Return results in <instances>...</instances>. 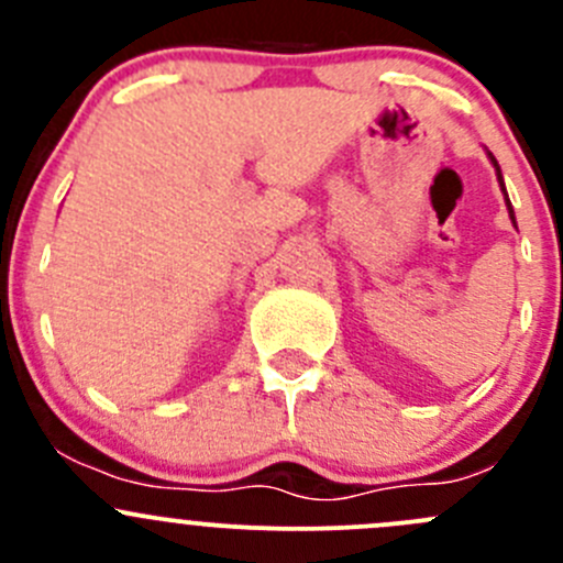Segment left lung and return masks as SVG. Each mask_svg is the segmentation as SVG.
I'll list each match as a JSON object with an SVG mask.
<instances>
[{
  "instance_id": "8db88e82",
  "label": "left lung",
  "mask_w": 563,
  "mask_h": 563,
  "mask_svg": "<svg viewBox=\"0 0 563 563\" xmlns=\"http://www.w3.org/2000/svg\"><path fill=\"white\" fill-rule=\"evenodd\" d=\"M487 157H490L493 168H496V176H498V185H501V192H504V201H507V209H509V220H512V223H515V209H512V203H509V196H507V187H504V176H501V168H498V161H496V157H493V152H487ZM515 229H518V225H515Z\"/></svg>"
}]
</instances>
